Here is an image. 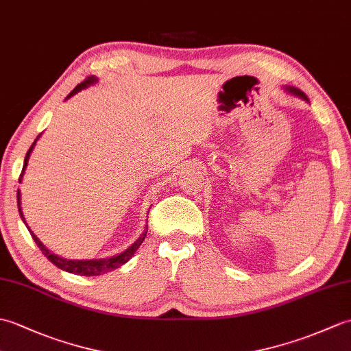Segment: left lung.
Masks as SVG:
<instances>
[{
  "label": "left lung",
  "mask_w": 351,
  "mask_h": 351,
  "mask_svg": "<svg viewBox=\"0 0 351 351\" xmlns=\"http://www.w3.org/2000/svg\"><path fill=\"white\" fill-rule=\"evenodd\" d=\"M285 88V92L287 93H289V95H293V96H297V98H300V99H303V101H306V102H309V99H308V96L304 95L300 88H297V87H293V86H285L283 87Z\"/></svg>",
  "instance_id": "left-lung-1"
}]
</instances>
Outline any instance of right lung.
Wrapping results in <instances>:
<instances>
[{
    "label": "right lung",
    "instance_id": "add662e5",
    "mask_svg": "<svg viewBox=\"0 0 351 351\" xmlns=\"http://www.w3.org/2000/svg\"><path fill=\"white\" fill-rule=\"evenodd\" d=\"M96 83H98V78H96L95 75L87 77V78L83 81V83L78 84L68 96H66V99L72 98L73 95H77L78 92L84 90V88L90 87V86H93V84H96ZM40 136H42V134H39V136L36 137V140L33 141V145L29 146V149H28V152H27V155H25V160H24V167H22V173H21V176H19V182H22V176H24V173H25V169H27V164H28V160H29V155H32L33 149H34V146H36V143H37V140H39ZM16 197H18V210H19V215H21L22 221L25 223L24 213H22V208H21V191H19V190H18V196H16ZM25 226H27V223H25ZM146 226H147V225H146ZM27 228H28V226H27ZM28 230H29V234H32L33 240L36 241L37 247H39V249L42 250L43 255L47 256L52 264L60 268V270H64V271H68V273H73V274H80V276H99V274H106V273H108V271H113V270H116V268H119L121 265L128 263V261L134 256V253H136L137 249L141 245V243H143L145 237H146V232H147V228H145V230H143V232H141V235L137 238L136 241H134V243L130 245L128 249H125L123 252L117 253V255L108 256V258H101V259H66V258H62V256L56 255V253H52L51 250H48L47 247H45L43 243L39 240V238H37V237L32 232V229L28 228Z\"/></svg>",
    "mask_w": 351,
    "mask_h": 351
}]
</instances>
